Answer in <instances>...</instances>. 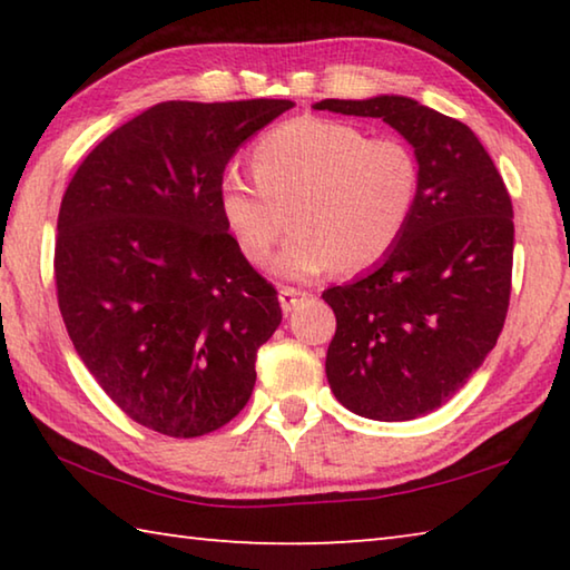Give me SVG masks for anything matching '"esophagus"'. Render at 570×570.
<instances>
[{
  "mask_svg": "<svg viewBox=\"0 0 570 570\" xmlns=\"http://www.w3.org/2000/svg\"><path fill=\"white\" fill-rule=\"evenodd\" d=\"M306 296H308L306 292H298V288L284 286L282 292H278V302H282V308H284V312H292V308H296L298 304H302Z\"/></svg>",
  "mask_w": 570,
  "mask_h": 570,
  "instance_id": "1",
  "label": "esophagus"
}]
</instances>
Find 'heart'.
<instances>
[{
    "instance_id": "1",
    "label": "heart",
    "mask_w": 570,
    "mask_h": 570,
    "mask_svg": "<svg viewBox=\"0 0 570 570\" xmlns=\"http://www.w3.org/2000/svg\"><path fill=\"white\" fill-rule=\"evenodd\" d=\"M248 163L254 180L228 173L220 183V216L250 264L272 256L292 220L296 234L276 262L288 278L380 264L417 206V153L350 122H284L250 148Z\"/></svg>"
}]
</instances>
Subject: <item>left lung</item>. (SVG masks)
I'll return each instance as SVG.
<instances>
[{"instance_id":"8db88e82","label":"left lung","mask_w":570,"mask_h":570,"mask_svg":"<svg viewBox=\"0 0 570 570\" xmlns=\"http://www.w3.org/2000/svg\"><path fill=\"white\" fill-rule=\"evenodd\" d=\"M314 110L382 118L420 158V196L397 246L360 282L326 288L336 332L326 380L346 410L422 417L465 387L503 332L513 204L465 122L400 95L322 100Z\"/></svg>"}]
</instances>
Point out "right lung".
I'll return each instance as SVG.
<instances>
[{"mask_svg": "<svg viewBox=\"0 0 570 570\" xmlns=\"http://www.w3.org/2000/svg\"><path fill=\"white\" fill-rule=\"evenodd\" d=\"M292 100L158 102L112 130L67 186L55 284L95 382L142 428L200 438L246 407L276 288L240 254L218 190L244 140Z\"/></svg>", "mask_w": 570, "mask_h": 570, "instance_id": "obj_1", "label": "right lung"}]
</instances>
